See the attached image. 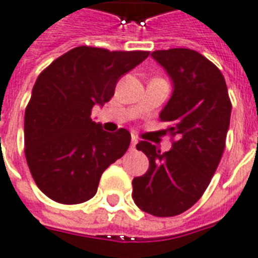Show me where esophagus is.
Segmentation results:
<instances>
[{
  "mask_svg": "<svg viewBox=\"0 0 258 258\" xmlns=\"http://www.w3.org/2000/svg\"><path fill=\"white\" fill-rule=\"evenodd\" d=\"M137 142H139V140L136 139V137H132V144H131L132 149H135L136 145H137Z\"/></svg>",
  "mask_w": 258,
  "mask_h": 258,
  "instance_id": "obj_1",
  "label": "esophagus"
}]
</instances>
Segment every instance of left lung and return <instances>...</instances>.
Masks as SVG:
<instances>
[{
  "mask_svg": "<svg viewBox=\"0 0 258 258\" xmlns=\"http://www.w3.org/2000/svg\"><path fill=\"white\" fill-rule=\"evenodd\" d=\"M173 81V93L160 113L176 140L162 153L148 141L136 148L149 158V169L136 177V205L157 217H173L195 205L207 190L225 149L230 102L225 78L199 51L176 47L152 53Z\"/></svg>",
  "mask_w": 258,
  "mask_h": 258,
  "instance_id": "left-lung-1",
  "label": "left lung"
}]
</instances>
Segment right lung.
<instances>
[{"mask_svg": "<svg viewBox=\"0 0 258 258\" xmlns=\"http://www.w3.org/2000/svg\"><path fill=\"white\" fill-rule=\"evenodd\" d=\"M149 51L78 46L41 72L25 110V157L40 190L55 203L81 204L96 195L101 174L125 154L131 133L102 131L92 116L121 76Z\"/></svg>", "mask_w": 258, "mask_h": 258, "instance_id": "right-lung-1", "label": "right lung"}]
</instances>
